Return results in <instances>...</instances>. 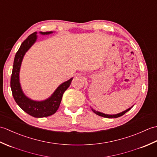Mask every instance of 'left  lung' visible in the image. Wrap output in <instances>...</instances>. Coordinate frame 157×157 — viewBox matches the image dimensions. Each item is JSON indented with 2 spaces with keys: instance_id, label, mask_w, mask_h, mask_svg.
<instances>
[{
  "instance_id": "left-lung-1",
  "label": "left lung",
  "mask_w": 157,
  "mask_h": 157,
  "mask_svg": "<svg viewBox=\"0 0 157 157\" xmlns=\"http://www.w3.org/2000/svg\"><path fill=\"white\" fill-rule=\"evenodd\" d=\"M133 106H132V107L128 109L125 110V111H123L121 113H118V114H115V115H107V114H105V113H101V112L96 111H95V110H94L93 109H92V111L95 113V114L98 115L99 116L103 117H106V118H117V117H121V116L123 115L125 113L129 111V110L133 107Z\"/></svg>"
}]
</instances>
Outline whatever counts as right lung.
Segmentation results:
<instances>
[{"label": "right lung", "mask_w": 157, "mask_h": 157, "mask_svg": "<svg viewBox=\"0 0 157 157\" xmlns=\"http://www.w3.org/2000/svg\"><path fill=\"white\" fill-rule=\"evenodd\" d=\"M52 32H40L42 35L52 34ZM37 32L29 35L24 41L17 52L13 62V71L11 78V88L12 94L17 104L25 113L34 117H46L52 115L57 111L61 104L63 93L71 84L73 78L63 82L56 89L54 93L47 99L42 101H36L27 97L23 90L19 82V71L21 62L25 52L30 48L37 40Z\"/></svg>", "instance_id": "1"}]
</instances>
